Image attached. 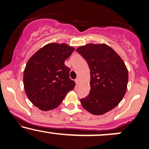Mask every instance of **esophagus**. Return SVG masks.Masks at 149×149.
Returning <instances> with one entry per match:
<instances>
[{"label":"esophagus","mask_w":149,"mask_h":149,"mask_svg":"<svg viewBox=\"0 0 149 149\" xmlns=\"http://www.w3.org/2000/svg\"><path fill=\"white\" fill-rule=\"evenodd\" d=\"M75 82H76V83L77 85H78V84H79V83H80V79H79V78H76V79L75 80Z\"/></svg>","instance_id":"esophagus-1"}]
</instances>
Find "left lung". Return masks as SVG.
I'll return each instance as SVG.
<instances>
[{"instance_id":"obj_1","label":"left lung","mask_w":149,"mask_h":149,"mask_svg":"<svg viewBox=\"0 0 149 149\" xmlns=\"http://www.w3.org/2000/svg\"><path fill=\"white\" fill-rule=\"evenodd\" d=\"M76 51L87 61L90 70V93L80 100V103L94 115L106 113L118 106L127 90L125 64L106 44H87Z\"/></svg>"}]
</instances>
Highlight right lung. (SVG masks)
<instances>
[{
    "label": "right lung",
    "mask_w": 149,
    "mask_h": 149,
    "mask_svg": "<svg viewBox=\"0 0 149 149\" xmlns=\"http://www.w3.org/2000/svg\"><path fill=\"white\" fill-rule=\"evenodd\" d=\"M74 51L65 43H49L38 50L26 63L24 86L27 97L42 111L55 109L76 83L69 78L64 61Z\"/></svg>",
    "instance_id": "right-lung-1"
}]
</instances>
